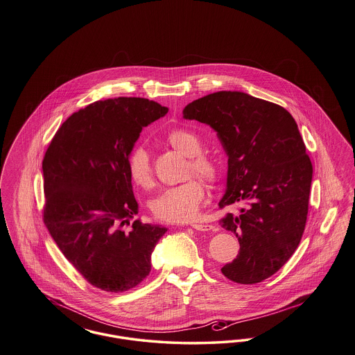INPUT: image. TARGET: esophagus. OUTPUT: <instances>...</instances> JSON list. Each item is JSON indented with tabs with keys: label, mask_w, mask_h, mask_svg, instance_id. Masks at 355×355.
I'll return each mask as SVG.
<instances>
[{
	"label": "esophagus",
	"mask_w": 355,
	"mask_h": 355,
	"mask_svg": "<svg viewBox=\"0 0 355 355\" xmlns=\"http://www.w3.org/2000/svg\"><path fill=\"white\" fill-rule=\"evenodd\" d=\"M190 226L196 230H200V232H210V230L214 229V226L209 225V223H191Z\"/></svg>",
	"instance_id": "34e87169"
}]
</instances>
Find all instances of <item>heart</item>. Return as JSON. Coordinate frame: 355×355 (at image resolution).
<instances>
[{
  "mask_svg": "<svg viewBox=\"0 0 355 355\" xmlns=\"http://www.w3.org/2000/svg\"><path fill=\"white\" fill-rule=\"evenodd\" d=\"M165 141L175 152L189 157L186 175H198L207 184H216L220 177L218 162L202 150L201 138L194 132L178 128L165 135ZM128 174L135 185L150 189L154 185L152 161L142 145H135L126 158ZM205 185L197 177H190L180 185L162 190L150 202L153 216L165 222H189L197 218L205 198Z\"/></svg>",
  "mask_w": 355,
  "mask_h": 355,
  "instance_id": "b5f03b06",
  "label": "heart"
}]
</instances>
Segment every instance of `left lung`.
<instances>
[{"instance_id":"obj_1","label":"left lung","mask_w":355,"mask_h":355,"mask_svg":"<svg viewBox=\"0 0 355 355\" xmlns=\"http://www.w3.org/2000/svg\"><path fill=\"white\" fill-rule=\"evenodd\" d=\"M186 119L210 125L227 154V189L220 226L236 234L239 252L220 271L243 285L279 270L304 232L313 165L297 122L285 107L242 92H217L189 103Z\"/></svg>"}]
</instances>
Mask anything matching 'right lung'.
<instances>
[{
	"label": "right lung",
	"mask_w": 355,
	"mask_h": 355,
	"mask_svg": "<svg viewBox=\"0 0 355 355\" xmlns=\"http://www.w3.org/2000/svg\"><path fill=\"white\" fill-rule=\"evenodd\" d=\"M168 110L137 97L96 101L61 125L45 153L44 223L74 269L103 291L139 285L168 230L133 220L138 203L126 166L142 128Z\"/></svg>",
	"instance_id": "add662e5"
}]
</instances>
